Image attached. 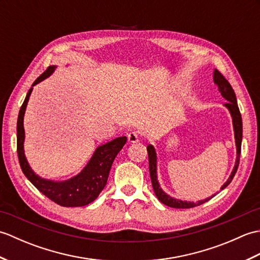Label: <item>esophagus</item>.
I'll return each instance as SVG.
<instances>
[{
  "mask_svg": "<svg viewBox=\"0 0 260 260\" xmlns=\"http://www.w3.org/2000/svg\"><path fill=\"white\" fill-rule=\"evenodd\" d=\"M127 139H128L129 143H136V142L140 141L139 135L134 133V132H131V133H128V135H127Z\"/></svg>",
  "mask_w": 260,
  "mask_h": 260,
  "instance_id": "34e87169",
  "label": "esophagus"
}]
</instances>
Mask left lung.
<instances>
[{"label": "left lung", "instance_id": "obj_1", "mask_svg": "<svg viewBox=\"0 0 260 260\" xmlns=\"http://www.w3.org/2000/svg\"><path fill=\"white\" fill-rule=\"evenodd\" d=\"M213 80L215 84L218 86L219 91L221 92V95L223 98L227 99L228 103L224 104V106L229 109V112L233 116V123H234V129H235V139H236V146H237V159H236V164L235 168L231 172L229 179L227 182L221 186V190H223L224 187H227L230 182L233 181L234 176L238 170L239 167V161H240V152H241V140H242V120H241V114L238 107V104H237V99H236V93L233 89V87L229 84V81L224 78L223 75L220 73L219 70L215 69L213 73ZM147 154H148V165H150V176H151V181H152V186L154 193L157 197V199L161 201L163 204L171 208H178V209H189V208H194L197 206H201L204 202L209 201L211 198H207L202 201H198L197 203L194 202H186V201H181V200H176V199H173L169 197L168 194L162 191L161 187H159V184L157 182L156 178V154L155 150L152 145H148L146 147Z\"/></svg>", "mask_w": 260, "mask_h": 260}]
</instances>
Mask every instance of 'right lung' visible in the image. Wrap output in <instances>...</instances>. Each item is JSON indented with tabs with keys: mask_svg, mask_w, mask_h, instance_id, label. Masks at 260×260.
Listing matches in <instances>:
<instances>
[{
	"mask_svg": "<svg viewBox=\"0 0 260 260\" xmlns=\"http://www.w3.org/2000/svg\"><path fill=\"white\" fill-rule=\"evenodd\" d=\"M54 69H56L54 66L48 67L45 73L38 77L32 86H35L43 79H46L47 77H49L53 73ZM31 91L32 88H30L29 91H27L24 102L20 108L18 125H16V151H18L19 163L22 169V172L24 173L27 180H29L39 191L43 193V194L50 199L54 203L59 204V206H87V204H89L93 200H96L99 193L103 191L105 185H106L110 168H112V164L116 155H117L119 151L125 145V143L127 141L126 136L117 137V139L97 147V150L93 153L89 163L86 165V168L82 170L78 175L74 176L73 179L63 182H54L41 179L40 176L36 175L35 172H33L31 168L29 167L23 151V117Z\"/></svg>",
	"mask_w": 260,
	"mask_h": 260,
	"instance_id": "obj_1",
	"label": "right lung"
}]
</instances>
